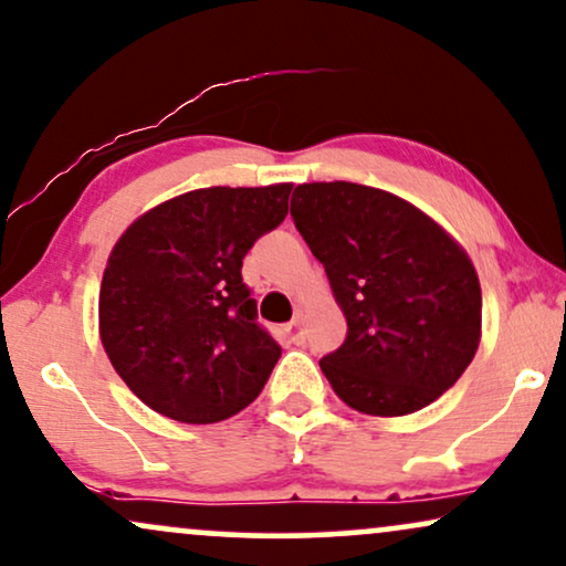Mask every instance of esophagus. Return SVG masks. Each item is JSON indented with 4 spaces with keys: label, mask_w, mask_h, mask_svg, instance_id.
Wrapping results in <instances>:
<instances>
[{
    "label": "esophagus",
    "mask_w": 566,
    "mask_h": 566,
    "mask_svg": "<svg viewBox=\"0 0 566 566\" xmlns=\"http://www.w3.org/2000/svg\"><path fill=\"white\" fill-rule=\"evenodd\" d=\"M289 333L293 340H301V337H304V314L301 312L293 314V319L289 322Z\"/></svg>",
    "instance_id": "esophagus-1"
}]
</instances>
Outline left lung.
Listing matches in <instances>:
<instances>
[{
	"instance_id": "left-lung-1",
	"label": "left lung",
	"mask_w": 566,
	"mask_h": 566,
	"mask_svg": "<svg viewBox=\"0 0 566 566\" xmlns=\"http://www.w3.org/2000/svg\"><path fill=\"white\" fill-rule=\"evenodd\" d=\"M293 223L325 265L348 335L319 361L366 416H408L450 390L481 343V283L458 241L416 205L354 181L298 185Z\"/></svg>"
}]
</instances>
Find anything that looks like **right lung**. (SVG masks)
Here are the masks:
<instances>
[{
  "instance_id": "obj_1",
  "label": "right lung",
  "mask_w": 566,
  "mask_h": 566,
  "mask_svg": "<svg viewBox=\"0 0 566 566\" xmlns=\"http://www.w3.org/2000/svg\"><path fill=\"white\" fill-rule=\"evenodd\" d=\"M293 185L208 187L143 212L108 254L98 329L116 374L181 423L237 416L281 346L256 325L241 262L289 216Z\"/></svg>"
}]
</instances>
